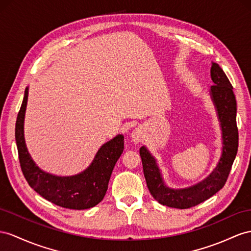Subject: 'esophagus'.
Returning a JSON list of instances; mask_svg holds the SVG:
<instances>
[{
	"instance_id": "34e87169",
	"label": "esophagus",
	"mask_w": 251,
	"mask_h": 251,
	"mask_svg": "<svg viewBox=\"0 0 251 251\" xmlns=\"http://www.w3.org/2000/svg\"><path fill=\"white\" fill-rule=\"evenodd\" d=\"M131 141L133 143H140L142 142L143 139H144V130L142 127H137L136 129H133L131 132Z\"/></svg>"
}]
</instances>
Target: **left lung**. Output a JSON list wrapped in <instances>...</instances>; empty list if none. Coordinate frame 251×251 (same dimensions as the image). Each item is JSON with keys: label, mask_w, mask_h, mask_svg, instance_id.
I'll return each mask as SVG.
<instances>
[{"label": "left lung", "mask_w": 251, "mask_h": 251, "mask_svg": "<svg viewBox=\"0 0 251 251\" xmlns=\"http://www.w3.org/2000/svg\"><path fill=\"white\" fill-rule=\"evenodd\" d=\"M211 79L213 85L209 93L220 121L223 146L222 155L216 166L203 180L183 189L170 188L164 182L156 158L146 146L140 149L147 188L158 202L171 208L188 209L216 194L226 183L236 156L239 132L236 127V100L233 87L216 62H212Z\"/></svg>", "instance_id": "8db88e82"}]
</instances>
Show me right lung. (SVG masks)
<instances>
[{
  "instance_id": "add662e5",
  "label": "right lung",
  "mask_w": 251,
  "mask_h": 251,
  "mask_svg": "<svg viewBox=\"0 0 251 251\" xmlns=\"http://www.w3.org/2000/svg\"><path fill=\"white\" fill-rule=\"evenodd\" d=\"M28 87L16 122V143L21 170L26 181L38 194L59 207L85 210L94 207L104 198L115 163L124 151V136L118 134L102 144L86 170L72 176H57L42 171L30 157L25 144L24 118Z\"/></svg>"
}]
</instances>
